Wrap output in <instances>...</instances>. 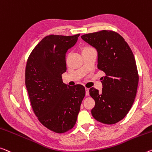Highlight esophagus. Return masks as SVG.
Segmentation results:
<instances>
[{
  "label": "esophagus",
  "mask_w": 152,
  "mask_h": 152,
  "mask_svg": "<svg viewBox=\"0 0 152 152\" xmlns=\"http://www.w3.org/2000/svg\"><path fill=\"white\" fill-rule=\"evenodd\" d=\"M85 91H86V96L89 95V88H85Z\"/></svg>",
  "instance_id": "34e87169"
}]
</instances>
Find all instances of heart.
Masks as SVG:
<instances>
[{"label":"heart","mask_w":152,"mask_h":152,"mask_svg":"<svg viewBox=\"0 0 152 152\" xmlns=\"http://www.w3.org/2000/svg\"><path fill=\"white\" fill-rule=\"evenodd\" d=\"M91 49V47H85V48H84L83 50H86V49Z\"/></svg>","instance_id":"heart-1"}]
</instances>
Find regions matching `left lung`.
Returning <instances> with one entry per match:
<instances>
[{
	"label": "left lung",
	"instance_id": "left-lung-1",
	"mask_svg": "<svg viewBox=\"0 0 152 152\" xmlns=\"http://www.w3.org/2000/svg\"><path fill=\"white\" fill-rule=\"evenodd\" d=\"M82 39L97 50V67L105 72L102 93L91 88L95 105L91 114L95 120L113 124L126 116L136 97L139 76L131 48L118 34L109 30L86 34Z\"/></svg>",
	"mask_w": 152,
	"mask_h": 152
}]
</instances>
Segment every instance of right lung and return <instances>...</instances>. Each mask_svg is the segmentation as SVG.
I'll return each instance as SVG.
<instances>
[{
  "label": "right lung",
  "instance_id": "obj_1",
  "mask_svg": "<svg viewBox=\"0 0 152 152\" xmlns=\"http://www.w3.org/2000/svg\"><path fill=\"white\" fill-rule=\"evenodd\" d=\"M80 34L47 36L36 46L26 67V86L32 109L45 127L57 133L75 125L85 96L83 85L64 84L66 54Z\"/></svg>",
  "mask_w": 152,
  "mask_h": 152
}]
</instances>
